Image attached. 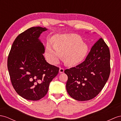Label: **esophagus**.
I'll return each mask as SVG.
<instances>
[{
    "mask_svg": "<svg viewBox=\"0 0 121 121\" xmlns=\"http://www.w3.org/2000/svg\"><path fill=\"white\" fill-rule=\"evenodd\" d=\"M64 69L62 67H60V69H59V73H62L64 72Z\"/></svg>",
    "mask_w": 121,
    "mask_h": 121,
    "instance_id": "obj_1",
    "label": "esophagus"
}]
</instances>
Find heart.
I'll list each match as a JSON object with an SVG mask.
<instances>
[{"mask_svg": "<svg viewBox=\"0 0 121 121\" xmlns=\"http://www.w3.org/2000/svg\"><path fill=\"white\" fill-rule=\"evenodd\" d=\"M88 47L82 39L76 34H64L56 37L54 45L48 43L46 56L53 63H58L64 56L65 63L73 65L84 59L87 54Z\"/></svg>", "mask_w": 121, "mask_h": 121, "instance_id": "1", "label": "heart"}]
</instances>
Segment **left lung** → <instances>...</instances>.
Segmentation results:
<instances>
[{"label":"left lung","mask_w":121,"mask_h":121,"mask_svg":"<svg viewBox=\"0 0 121 121\" xmlns=\"http://www.w3.org/2000/svg\"><path fill=\"white\" fill-rule=\"evenodd\" d=\"M110 51L102 38L92 46L85 60L64 70L68 94L77 101L94 98L103 88L110 73Z\"/></svg>","instance_id":"left-lung-1"}]
</instances>
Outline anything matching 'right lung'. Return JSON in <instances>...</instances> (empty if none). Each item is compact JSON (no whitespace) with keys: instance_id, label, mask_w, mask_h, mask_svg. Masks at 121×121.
<instances>
[{"instance_id":"obj_1","label":"right lung","mask_w":121,"mask_h":121,"mask_svg":"<svg viewBox=\"0 0 121 121\" xmlns=\"http://www.w3.org/2000/svg\"><path fill=\"white\" fill-rule=\"evenodd\" d=\"M46 30L32 27L20 34L9 54L8 69L12 84L17 94L26 100L37 101L44 97L59 70L48 63L43 55L44 47L38 38Z\"/></svg>"}]
</instances>
